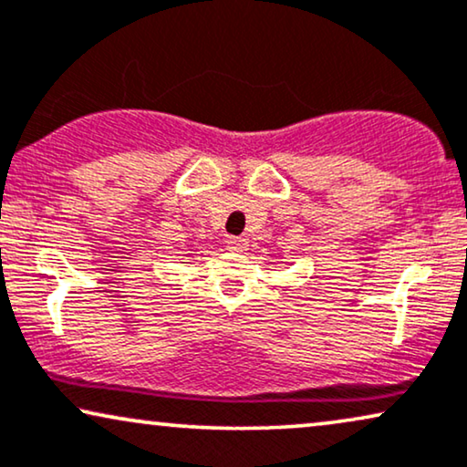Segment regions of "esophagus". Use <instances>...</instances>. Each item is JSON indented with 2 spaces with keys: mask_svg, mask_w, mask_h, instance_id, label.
I'll return each instance as SVG.
<instances>
[{
  "mask_svg": "<svg viewBox=\"0 0 467 467\" xmlns=\"http://www.w3.org/2000/svg\"><path fill=\"white\" fill-rule=\"evenodd\" d=\"M228 250L245 252L247 250V239H244V237H230L228 239Z\"/></svg>",
  "mask_w": 467,
  "mask_h": 467,
  "instance_id": "obj_1",
  "label": "esophagus"
}]
</instances>
